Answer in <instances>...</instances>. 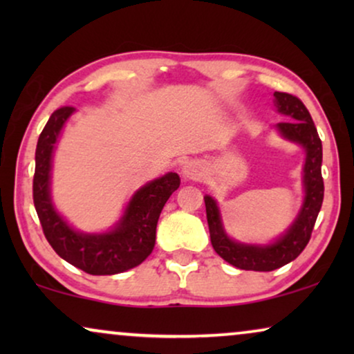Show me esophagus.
<instances>
[{"mask_svg": "<svg viewBox=\"0 0 354 354\" xmlns=\"http://www.w3.org/2000/svg\"><path fill=\"white\" fill-rule=\"evenodd\" d=\"M201 174H203V166L198 161H188L185 166H183V176L187 178H192V180L200 178Z\"/></svg>", "mask_w": 354, "mask_h": 354, "instance_id": "1", "label": "esophagus"}]
</instances>
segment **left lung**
Wrapping results in <instances>:
<instances>
[{"instance_id":"left-lung-1","label":"left lung","mask_w":354,"mask_h":354,"mask_svg":"<svg viewBox=\"0 0 354 354\" xmlns=\"http://www.w3.org/2000/svg\"><path fill=\"white\" fill-rule=\"evenodd\" d=\"M275 108L279 113L288 115L290 120L277 124V130L283 138L301 145L306 151V161L303 167L304 201L297 219L285 234L274 243L259 246L246 245L227 236L222 225L219 207L214 198L205 196L207 225H209L211 245L217 254L227 263L243 270H269L279 269L297 259L301 251L306 248L311 239L314 224L321 211L324 200V180H322V142L319 138L317 129L313 122L311 114L303 104V101L290 93L275 91Z\"/></svg>"}]
</instances>
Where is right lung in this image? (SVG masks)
I'll return each instance as SVG.
<instances>
[{"instance_id":"right-lung-1","label":"right lung","mask_w":354,"mask_h":354,"mask_svg":"<svg viewBox=\"0 0 354 354\" xmlns=\"http://www.w3.org/2000/svg\"><path fill=\"white\" fill-rule=\"evenodd\" d=\"M72 106L56 109L38 138L33 176V205L43 234L53 250L67 263L91 275H113L142 264L156 241L159 214L169 196L180 185L176 172L148 182L132 196L124 216L106 234H82L57 214L51 201V158L61 129L74 113Z\"/></svg>"}]
</instances>
